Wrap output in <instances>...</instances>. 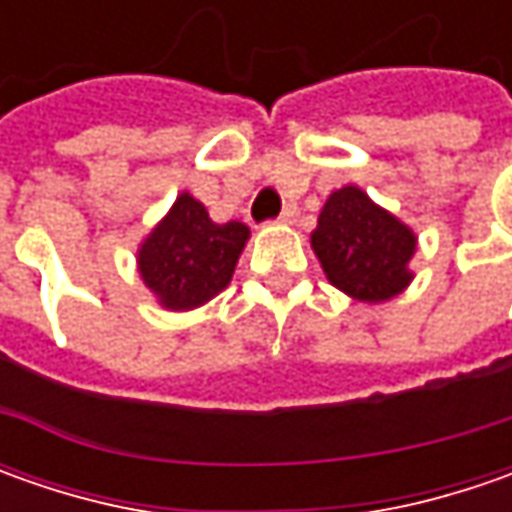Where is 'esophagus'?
<instances>
[{"mask_svg":"<svg viewBox=\"0 0 512 512\" xmlns=\"http://www.w3.org/2000/svg\"><path fill=\"white\" fill-rule=\"evenodd\" d=\"M296 219H299V210L290 205V207H285V210H282V216L276 219V225H293Z\"/></svg>","mask_w":512,"mask_h":512,"instance_id":"obj_1","label":"esophagus"}]
</instances>
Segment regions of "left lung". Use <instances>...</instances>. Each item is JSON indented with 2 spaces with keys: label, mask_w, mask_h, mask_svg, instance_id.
I'll return each mask as SVG.
<instances>
[{
  "label": "left lung",
  "mask_w": 512,
  "mask_h": 512,
  "mask_svg": "<svg viewBox=\"0 0 512 512\" xmlns=\"http://www.w3.org/2000/svg\"><path fill=\"white\" fill-rule=\"evenodd\" d=\"M416 233L376 205L362 187L344 185L327 196L310 247L327 282L356 302L379 305L399 296L413 282L410 259Z\"/></svg>",
  "instance_id": "left-lung-1"
}]
</instances>
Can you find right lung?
Segmentation results:
<instances>
[{
  "mask_svg": "<svg viewBox=\"0 0 512 512\" xmlns=\"http://www.w3.org/2000/svg\"><path fill=\"white\" fill-rule=\"evenodd\" d=\"M247 239L250 227L242 222L216 225L207 207L182 190L139 245V276L165 310L185 313L230 285Z\"/></svg>",
  "mask_w": 512,
  "mask_h": 512,
  "instance_id": "1",
  "label": "right lung"
}]
</instances>
